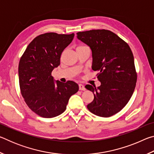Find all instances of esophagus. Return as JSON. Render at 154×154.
Returning a JSON list of instances; mask_svg holds the SVG:
<instances>
[{
  "instance_id": "esophagus-1",
  "label": "esophagus",
  "mask_w": 154,
  "mask_h": 154,
  "mask_svg": "<svg viewBox=\"0 0 154 154\" xmlns=\"http://www.w3.org/2000/svg\"><path fill=\"white\" fill-rule=\"evenodd\" d=\"M79 88L80 90H85V86L82 84H79Z\"/></svg>"
}]
</instances>
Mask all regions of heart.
Returning <instances> with one entry per match:
<instances>
[{"instance_id":"b5f03b06","label":"heart","mask_w":154,"mask_h":154,"mask_svg":"<svg viewBox=\"0 0 154 154\" xmlns=\"http://www.w3.org/2000/svg\"><path fill=\"white\" fill-rule=\"evenodd\" d=\"M86 47H87V46H85V45H79V46H77V47L76 50H77V49H82V48H86Z\"/></svg>"}]
</instances>
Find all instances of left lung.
Wrapping results in <instances>:
<instances>
[{"label": "left lung", "mask_w": 154, "mask_h": 154, "mask_svg": "<svg viewBox=\"0 0 154 154\" xmlns=\"http://www.w3.org/2000/svg\"><path fill=\"white\" fill-rule=\"evenodd\" d=\"M79 40L92 50V65L98 71L100 85H86L94 94L87 107L96 116H113L128 103L134 92L137 72L134 56L129 45L116 34L107 30H92L77 33Z\"/></svg>", "instance_id": "obj_1"}]
</instances>
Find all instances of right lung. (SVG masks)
I'll return each instance as SVG.
<instances>
[{
	"label": "right lung",
	"mask_w": 154,
	"mask_h": 154,
	"mask_svg": "<svg viewBox=\"0 0 154 154\" xmlns=\"http://www.w3.org/2000/svg\"><path fill=\"white\" fill-rule=\"evenodd\" d=\"M75 35L48 32L31 41L20 58L18 74L21 93L31 110L43 118H51L63 113L71 96L79 90L72 81L55 80L51 72L60 64L64 49Z\"/></svg>",
	"instance_id": "1"
}]
</instances>
